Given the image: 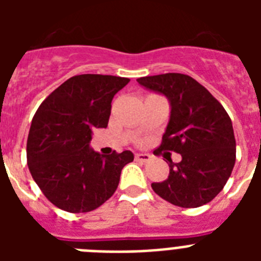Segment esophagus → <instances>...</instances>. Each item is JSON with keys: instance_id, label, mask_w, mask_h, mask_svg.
Returning <instances> with one entry per match:
<instances>
[{"instance_id": "34e87169", "label": "esophagus", "mask_w": 261, "mask_h": 261, "mask_svg": "<svg viewBox=\"0 0 261 261\" xmlns=\"http://www.w3.org/2000/svg\"><path fill=\"white\" fill-rule=\"evenodd\" d=\"M135 159L137 162H149L151 159L150 154H146V153H137L135 155Z\"/></svg>"}]
</instances>
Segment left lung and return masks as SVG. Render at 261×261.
Instances as JSON below:
<instances>
[{
  "label": "left lung",
  "mask_w": 261,
  "mask_h": 261,
  "mask_svg": "<svg viewBox=\"0 0 261 261\" xmlns=\"http://www.w3.org/2000/svg\"><path fill=\"white\" fill-rule=\"evenodd\" d=\"M146 89L163 94L171 103V116L154 155L181 154L179 163L168 159L170 174L151 183L154 192L181 208L208 204L223 190L237 158L231 119L208 90L181 73L138 78ZM166 156V155H165Z\"/></svg>",
  "instance_id": "left-lung-1"
}]
</instances>
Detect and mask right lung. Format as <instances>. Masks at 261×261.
Returning a JSON list of instances; mask_svg holds the SVG:
<instances>
[{"label": "right lung", "mask_w": 261, "mask_h": 261, "mask_svg": "<svg viewBox=\"0 0 261 261\" xmlns=\"http://www.w3.org/2000/svg\"><path fill=\"white\" fill-rule=\"evenodd\" d=\"M129 78L80 74L44 99L32 117L27 165L43 195L69 213H87L114 195L132 151L100 155L89 147L94 128H106L115 94Z\"/></svg>", "instance_id": "1"}]
</instances>
